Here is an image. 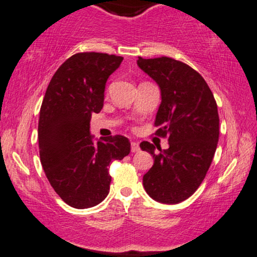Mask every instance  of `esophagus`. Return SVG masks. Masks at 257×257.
<instances>
[{
    "label": "esophagus",
    "mask_w": 257,
    "mask_h": 257,
    "mask_svg": "<svg viewBox=\"0 0 257 257\" xmlns=\"http://www.w3.org/2000/svg\"><path fill=\"white\" fill-rule=\"evenodd\" d=\"M131 149H132L133 153L139 152L140 151V146H139L138 142H132V144H131Z\"/></svg>",
    "instance_id": "esophagus-1"
}]
</instances>
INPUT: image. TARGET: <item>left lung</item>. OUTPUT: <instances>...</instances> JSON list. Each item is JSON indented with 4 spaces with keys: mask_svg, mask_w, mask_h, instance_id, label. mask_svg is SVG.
<instances>
[{
    "mask_svg": "<svg viewBox=\"0 0 257 257\" xmlns=\"http://www.w3.org/2000/svg\"><path fill=\"white\" fill-rule=\"evenodd\" d=\"M138 65L160 86L155 135L170 141L159 153L153 144H140L154 158L144 175L145 190L160 203L178 204L196 192L212 162L219 139L217 103L204 78L183 61L139 57Z\"/></svg>",
    "mask_w": 257,
    "mask_h": 257,
    "instance_id": "1",
    "label": "left lung"
}]
</instances>
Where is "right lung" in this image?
<instances>
[{
    "label": "right lung",
    "mask_w": 257,
    "mask_h": 257,
    "mask_svg": "<svg viewBox=\"0 0 257 257\" xmlns=\"http://www.w3.org/2000/svg\"><path fill=\"white\" fill-rule=\"evenodd\" d=\"M122 60L97 52L73 54L52 77L42 100L38 126L42 168L58 196L76 209L105 199L110 165L131 152L124 136H109L95 145L90 135L92 112L102 110L106 80Z\"/></svg>",
    "instance_id": "1"
}]
</instances>
